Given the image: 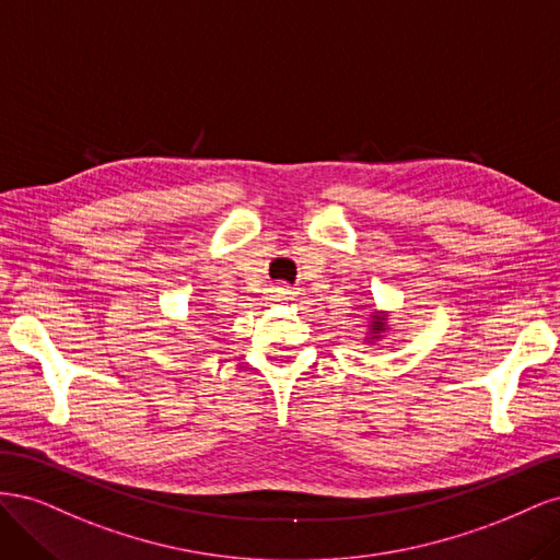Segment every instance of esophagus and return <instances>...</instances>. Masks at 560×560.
<instances>
[{"label": "esophagus", "mask_w": 560, "mask_h": 560, "mask_svg": "<svg viewBox=\"0 0 560 560\" xmlns=\"http://www.w3.org/2000/svg\"><path fill=\"white\" fill-rule=\"evenodd\" d=\"M290 290H287V287L284 284H276L273 287V290H270V299H273V301H284V299H290Z\"/></svg>", "instance_id": "34e87169"}]
</instances>
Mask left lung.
I'll list each match as a JSON object with an SVG mask.
<instances>
[{
	"instance_id": "8db88e82",
	"label": "left lung",
	"mask_w": 560,
	"mask_h": 560,
	"mask_svg": "<svg viewBox=\"0 0 560 560\" xmlns=\"http://www.w3.org/2000/svg\"><path fill=\"white\" fill-rule=\"evenodd\" d=\"M387 331V315L385 313H374L369 322V341H381L383 334Z\"/></svg>"
}]
</instances>
